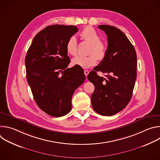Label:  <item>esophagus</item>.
I'll return each instance as SVG.
<instances>
[{
  "instance_id": "1",
  "label": "esophagus",
  "mask_w": 160,
  "mask_h": 160,
  "mask_svg": "<svg viewBox=\"0 0 160 160\" xmlns=\"http://www.w3.org/2000/svg\"><path fill=\"white\" fill-rule=\"evenodd\" d=\"M84 73H85V75L86 77H87L88 75V73H89V72H88V70H84Z\"/></svg>"
}]
</instances>
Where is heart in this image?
Returning a JSON list of instances; mask_svg holds the SVG:
<instances>
[{"label":"heart","mask_w":160,"mask_h":160,"mask_svg":"<svg viewBox=\"0 0 160 160\" xmlns=\"http://www.w3.org/2000/svg\"><path fill=\"white\" fill-rule=\"evenodd\" d=\"M81 38L90 43L88 53L87 56H77L72 59V64L83 68H89L95 66L98 59L102 60L106 54V46L101 41L97 32L91 27H87L80 33ZM77 40L75 36H71L66 43V50L68 54L76 56L77 54Z\"/></svg>","instance_id":"b5f03b06"}]
</instances>
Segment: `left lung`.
Listing matches in <instances>:
<instances>
[{
	"instance_id": "8db88e82",
	"label": "left lung",
	"mask_w": 160,
	"mask_h": 160,
	"mask_svg": "<svg viewBox=\"0 0 160 160\" xmlns=\"http://www.w3.org/2000/svg\"><path fill=\"white\" fill-rule=\"evenodd\" d=\"M108 38L106 54L100 64L87 76L95 87L91 96L94 110L102 116H112L130 102L137 77V54L127 36L118 28L99 25ZM106 74V78L96 72Z\"/></svg>"
}]
</instances>
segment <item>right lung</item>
Here are the masks:
<instances>
[{"mask_svg": "<svg viewBox=\"0 0 160 160\" xmlns=\"http://www.w3.org/2000/svg\"><path fill=\"white\" fill-rule=\"evenodd\" d=\"M78 31L73 25L45 27L34 37L26 58L27 79L38 106L54 117L72 109L75 90L85 79L83 68H66L70 59L66 43Z\"/></svg>", "mask_w": 160, "mask_h": 160, "instance_id": "add662e5", "label": "right lung"}]
</instances>
